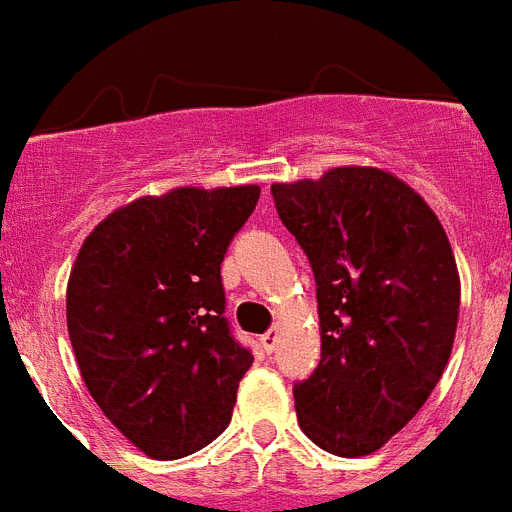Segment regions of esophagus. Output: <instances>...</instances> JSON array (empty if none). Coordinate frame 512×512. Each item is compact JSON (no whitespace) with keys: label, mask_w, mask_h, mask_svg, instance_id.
I'll return each mask as SVG.
<instances>
[{"label":"esophagus","mask_w":512,"mask_h":512,"mask_svg":"<svg viewBox=\"0 0 512 512\" xmlns=\"http://www.w3.org/2000/svg\"><path fill=\"white\" fill-rule=\"evenodd\" d=\"M277 339H279V331L269 329L264 336H261V347H264L266 352H274V347H277Z\"/></svg>","instance_id":"esophagus-1"}]
</instances>
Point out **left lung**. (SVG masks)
Segmentation results:
<instances>
[{
    "label": "left lung",
    "instance_id": "left-lung-1",
    "mask_svg": "<svg viewBox=\"0 0 512 512\" xmlns=\"http://www.w3.org/2000/svg\"><path fill=\"white\" fill-rule=\"evenodd\" d=\"M274 207L316 277L318 368L292 386L300 430L355 458L378 451L438 386L461 285L425 199L378 168L274 183Z\"/></svg>",
    "mask_w": 512,
    "mask_h": 512
}]
</instances>
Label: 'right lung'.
<instances>
[{
	"instance_id": "right-lung-1",
	"label": "right lung",
	"mask_w": 512,
	"mask_h": 512,
	"mask_svg": "<svg viewBox=\"0 0 512 512\" xmlns=\"http://www.w3.org/2000/svg\"><path fill=\"white\" fill-rule=\"evenodd\" d=\"M259 186L137 199L82 243L67 329L82 381L147 456H191L225 432L253 365L225 318L220 264Z\"/></svg>"
}]
</instances>
